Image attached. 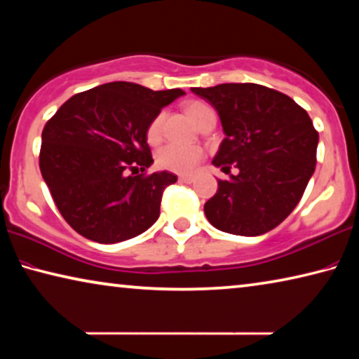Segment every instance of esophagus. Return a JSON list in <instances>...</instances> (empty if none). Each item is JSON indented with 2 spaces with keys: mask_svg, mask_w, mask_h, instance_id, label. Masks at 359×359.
<instances>
[{
  "mask_svg": "<svg viewBox=\"0 0 359 359\" xmlns=\"http://www.w3.org/2000/svg\"><path fill=\"white\" fill-rule=\"evenodd\" d=\"M179 180L184 182V184H191V182H193V175H180Z\"/></svg>",
  "mask_w": 359,
  "mask_h": 359,
  "instance_id": "esophagus-1",
  "label": "esophagus"
}]
</instances>
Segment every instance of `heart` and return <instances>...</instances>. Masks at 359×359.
<instances>
[{
	"instance_id": "1",
	"label": "heart",
	"mask_w": 359,
	"mask_h": 359,
	"mask_svg": "<svg viewBox=\"0 0 359 359\" xmlns=\"http://www.w3.org/2000/svg\"><path fill=\"white\" fill-rule=\"evenodd\" d=\"M187 111L191 116L198 126L209 116H215L212 108L204 102H190L187 105ZM164 111H159L158 115L151 119L149 126H147L145 137L147 142L151 145L158 144L163 135V124H164ZM204 150L201 145L196 144H177V142H170L166 144L156 153V164L161 169L170 170L175 174H190L191 170L203 161Z\"/></svg>"
}]
</instances>
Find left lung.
Segmentation results:
<instances>
[{"label": "left lung", "instance_id": "8db88e82", "mask_svg": "<svg viewBox=\"0 0 359 359\" xmlns=\"http://www.w3.org/2000/svg\"><path fill=\"white\" fill-rule=\"evenodd\" d=\"M219 113L225 139L212 164L238 175L219 180L204 204L215 229L259 236L292 212L316 166L318 130L302 107L280 90L254 83L191 88Z\"/></svg>", "mask_w": 359, "mask_h": 359}]
</instances>
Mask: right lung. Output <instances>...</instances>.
<instances>
[{"mask_svg": "<svg viewBox=\"0 0 359 359\" xmlns=\"http://www.w3.org/2000/svg\"><path fill=\"white\" fill-rule=\"evenodd\" d=\"M185 93L115 81L75 94L43 129L39 169L67 224L113 244L155 224L163 191L177 175L145 174L153 158L147 126Z\"/></svg>", "mask_w": 359, "mask_h": 359, "instance_id": "1", "label": "right lung"}]
</instances>
